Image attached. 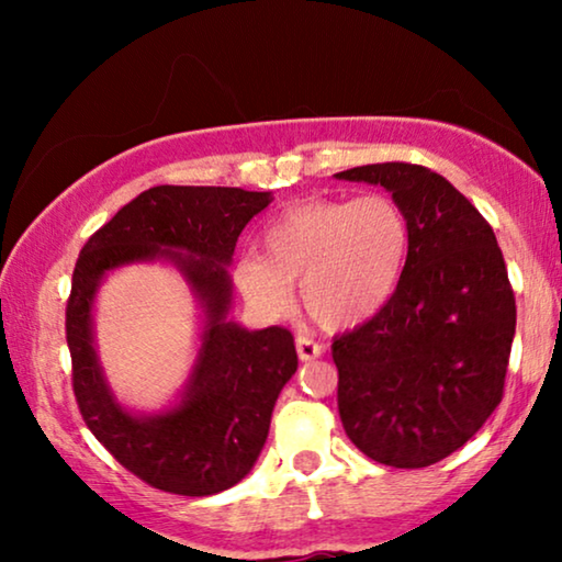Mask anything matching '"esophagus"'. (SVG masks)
<instances>
[{
    "instance_id": "esophagus-1",
    "label": "esophagus",
    "mask_w": 562,
    "mask_h": 562,
    "mask_svg": "<svg viewBox=\"0 0 562 562\" xmlns=\"http://www.w3.org/2000/svg\"><path fill=\"white\" fill-rule=\"evenodd\" d=\"M296 352H299V358H302V360H314V358H319L322 352H325V345L312 340V337H306V335H299L296 337Z\"/></svg>"
}]
</instances>
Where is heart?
<instances>
[{"label": "heart", "mask_w": 562, "mask_h": 562, "mask_svg": "<svg viewBox=\"0 0 562 562\" xmlns=\"http://www.w3.org/2000/svg\"><path fill=\"white\" fill-rule=\"evenodd\" d=\"M412 252V222L389 194L310 199L289 206L263 233V256L235 263L240 294L268 317L294 304V286L310 317L327 329L373 319L396 294Z\"/></svg>", "instance_id": "heart-1"}]
</instances>
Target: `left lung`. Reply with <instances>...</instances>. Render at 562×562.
Instances as JSON below:
<instances>
[{"label": "left lung", "instance_id": "8db88e82", "mask_svg": "<svg viewBox=\"0 0 562 562\" xmlns=\"http://www.w3.org/2000/svg\"><path fill=\"white\" fill-rule=\"evenodd\" d=\"M335 176L381 183L412 222L396 294L333 342L342 427L375 463L427 468L463 448L504 396L517 304L502 248L481 212L425 166Z\"/></svg>", "mask_w": 562, "mask_h": 562}]
</instances>
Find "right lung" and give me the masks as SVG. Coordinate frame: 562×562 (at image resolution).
Returning a JSON list of instances; mask_svg holds the SVG:
<instances>
[{
	"label": "right lung",
	"mask_w": 562,
	"mask_h": 562,
	"mask_svg": "<svg viewBox=\"0 0 562 562\" xmlns=\"http://www.w3.org/2000/svg\"><path fill=\"white\" fill-rule=\"evenodd\" d=\"M268 204L271 191L153 187L99 227L76 260L66 306L76 404L114 460L153 488L212 496L243 481L263 450L276 398L296 373L289 329H245L227 319L235 243ZM145 259L179 267L205 310L203 348L182 402L158 415H133L113 398L90 327L103 276Z\"/></svg>",
	"instance_id": "1"
}]
</instances>
